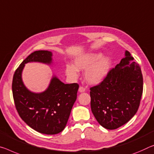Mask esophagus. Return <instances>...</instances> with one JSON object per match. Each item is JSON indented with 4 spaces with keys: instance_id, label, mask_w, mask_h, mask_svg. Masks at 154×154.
Listing matches in <instances>:
<instances>
[{
    "instance_id": "obj_1",
    "label": "esophagus",
    "mask_w": 154,
    "mask_h": 154,
    "mask_svg": "<svg viewBox=\"0 0 154 154\" xmlns=\"http://www.w3.org/2000/svg\"><path fill=\"white\" fill-rule=\"evenodd\" d=\"M79 92H84L86 91V88H84V86H80L79 88Z\"/></svg>"
}]
</instances>
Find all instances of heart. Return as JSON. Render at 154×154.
<instances>
[{"instance_id": "heart-1", "label": "heart", "mask_w": 154, "mask_h": 154, "mask_svg": "<svg viewBox=\"0 0 154 154\" xmlns=\"http://www.w3.org/2000/svg\"><path fill=\"white\" fill-rule=\"evenodd\" d=\"M101 57V55L99 53H89L76 58L74 62L75 66H67L66 68L67 76L75 78L78 75V70L88 68L85 72L86 81L92 84H98L106 76L110 64L108 57Z\"/></svg>"}]
</instances>
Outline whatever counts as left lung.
I'll return each mask as SVG.
<instances>
[{"instance_id":"left-lung-1","label":"left lung","mask_w":154,"mask_h":154,"mask_svg":"<svg viewBox=\"0 0 154 154\" xmlns=\"http://www.w3.org/2000/svg\"><path fill=\"white\" fill-rule=\"evenodd\" d=\"M129 51L99 84L90 88V106L98 123L115 130L130 120L140 106L143 79L139 64Z\"/></svg>"}]
</instances>
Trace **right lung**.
<instances>
[{
  "label": "right lung",
  "instance_id": "add662e5",
  "mask_svg": "<svg viewBox=\"0 0 154 154\" xmlns=\"http://www.w3.org/2000/svg\"><path fill=\"white\" fill-rule=\"evenodd\" d=\"M52 53L37 51L31 53L16 70L12 81V92L17 112L26 125L45 134H57L65 128L73 104L76 101L79 84H65L53 77L45 92L34 93L22 80V71L28 62L51 64Z\"/></svg>",
  "mask_w": 154,
  "mask_h": 154
}]
</instances>
